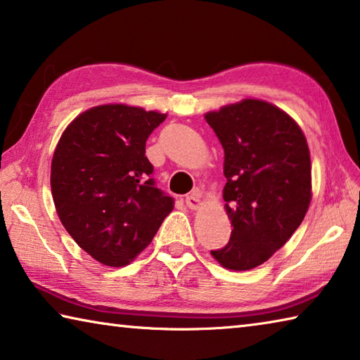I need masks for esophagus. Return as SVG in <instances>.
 Instances as JSON below:
<instances>
[{"label": "esophagus", "mask_w": 360, "mask_h": 360, "mask_svg": "<svg viewBox=\"0 0 360 360\" xmlns=\"http://www.w3.org/2000/svg\"><path fill=\"white\" fill-rule=\"evenodd\" d=\"M186 205H187V208L197 210L198 206L202 205V202H200V192L198 191H193L191 195H187V197H186Z\"/></svg>", "instance_id": "34e87169"}]
</instances>
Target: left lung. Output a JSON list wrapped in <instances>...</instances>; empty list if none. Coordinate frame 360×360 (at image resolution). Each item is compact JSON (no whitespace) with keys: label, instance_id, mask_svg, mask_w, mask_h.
<instances>
[{"label":"left lung","instance_id":"left-lung-1","mask_svg":"<svg viewBox=\"0 0 360 360\" xmlns=\"http://www.w3.org/2000/svg\"><path fill=\"white\" fill-rule=\"evenodd\" d=\"M224 148L225 211L233 230L211 251L222 266L251 270L281 249L311 202L307 138L283 109L245 98L205 114Z\"/></svg>","mask_w":360,"mask_h":360}]
</instances>
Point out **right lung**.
<instances>
[{
  "mask_svg": "<svg viewBox=\"0 0 360 360\" xmlns=\"http://www.w3.org/2000/svg\"><path fill=\"white\" fill-rule=\"evenodd\" d=\"M165 119L129 105L90 108L66 127L53 152L57 214L103 265H129L173 211V198L155 187L146 157V141Z\"/></svg>",
  "mask_w": 360,
  "mask_h": 360,
  "instance_id": "obj_1",
  "label": "right lung"
}]
</instances>
